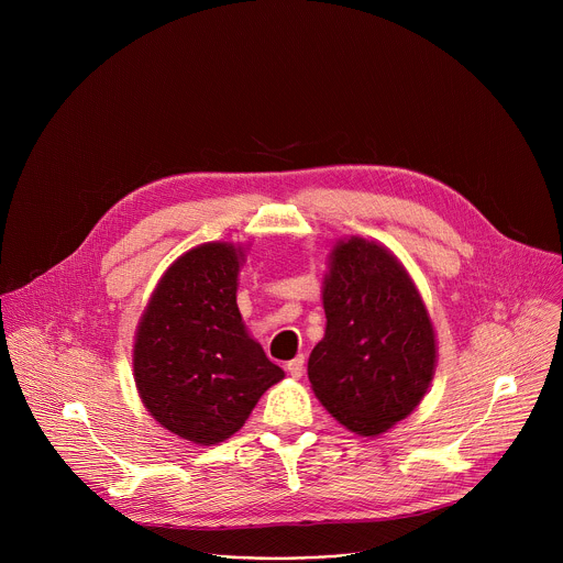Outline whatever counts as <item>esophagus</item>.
I'll use <instances>...</instances> for the list:
<instances>
[{
  "mask_svg": "<svg viewBox=\"0 0 563 563\" xmlns=\"http://www.w3.org/2000/svg\"><path fill=\"white\" fill-rule=\"evenodd\" d=\"M302 369H305V358H302V356H296L294 361L287 363V372H289V376H294V378H300V376H302Z\"/></svg>",
  "mask_w": 563,
  "mask_h": 563,
  "instance_id": "34e87169",
  "label": "esophagus"
}]
</instances>
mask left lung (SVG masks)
Wrapping results in <instances>:
<instances>
[{"label": "left lung", "instance_id": "obj_1", "mask_svg": "<svg viewBox=\"0 0 563 563\" xmlns=\"http://www.w3.org/2000/svg\"><path fill=\"white\" fill-rule=\"evenodd\" d=\"M325 336L307 363L320 404L361 437L387 432L426 396L434 328L412 278L383 245L339 240L323 283Z\"/></svg>", "mask_w": 563, "mask_h": 563}]
</instances>
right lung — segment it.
I'll return each mask as SVG.
<instances>
[{"mask_svg":"<svg viewBox=\"0 0 563 563\" xmlns=\"http://www.w3.org/2000/svg\"><path fill=\"white\" fill-rule=\"evenodd\" d=\"M243 247L207 243L159 278L135 332L133 376L151 417L198 445L245 426L285 372L274 365L235 305Z\"/></svg>","mask_w":563,"mask_h":563,"instance_id":"1","label":"right lung"}]
</instances>
